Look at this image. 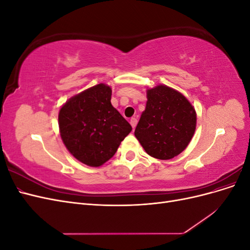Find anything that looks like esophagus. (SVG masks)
I'll return each mask as SVG.
<instances>
[{"mask_svg": "<svg viewBox=\"0 0 250 250\" xmlns=\"http://www.w3.org/2000/svg\"><path fill=\"white\" fill-rule=\"evenodd\" d=\"M137 124H138V120H137V118H131V119H130V125L132 126L133 129L135 128V126H137Z\"/></svg>", "mask_w": 250, "mask_h": 250, "instance_id": "34e87169", "label": "esophagus"}]
</instances>
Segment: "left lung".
Masks as SVG:
<instances>
[{
	"label": "left lung",
	"instance_id": "obj_1",
	"mask_svg": "<svg viewBox=\"0 0 250 250\" xmlns=\"http://www.w3.org/2000/svg\"><path fill=\"white\" fill-rule=\"evenodd\" d=\"M147 99L134 135L150 156L171 160L191 142L196 111L183 94L164 84L148 89Z\"/></svg>",
	"mask_w": 250,
	"mask_h": 250
}]
</instances>
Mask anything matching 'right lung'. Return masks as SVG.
Segmentation results:
<instances>
[{
  "mask_svg": "<svg viewBox=\"0 0 250 250\" xmlns=\"http://www.w3.org/2000/svg\"><path fill=\"white\" fill-rule=\"evenodd\" d=\"M110 99L111 88L100 83L72 97L59 110L60 137L66 149L90 167L110 160L132 130Z\"/></svg>",
  "mask_w": 250,
  "mask_h": 250,
  "instance_id": "obj_1",
  "label": "right lung"
}]
</instances>
